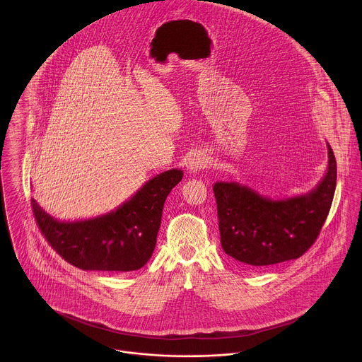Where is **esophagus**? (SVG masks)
Wrapping results in <instances>:
<instances>
[{"label": "esophagus", "instance_id": "1", "mask_svg": "<svg viewBox=\"0 0 362 362\" xmlns=\"http://www.w3.org/2000/svg\"><path fill=\"white\" fill-rule=\"evenodd\" d=\"M206 165H208V160L202 154L197 153V154L192 156V158L189 160V163H187V168L192 173H197L199 170L204 169Z\"/></svg>", "mask_w": 362, "mask_h": 362}]
</instances>
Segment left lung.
Wrapping results in <instances>:
<instances>
[{"label": "left lung", "mask_w": 362, "mask_h": 362, "mask_svg": "<svg viewBox=\"0 0 362 362\" xmlns=\"http://www.w3.org/2000/svg\"><path fill=\"white\" fill-rule=\"evenodd\" d=\"M329 165L321 183L307 194L271 200L238 182H216L221 245L241 264L264 268L300 258L315 243L330 211L337 168L327 144Z\"/></svg>", "instance_id": "1"}]
</instances>
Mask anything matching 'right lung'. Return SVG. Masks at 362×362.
<instances>
[{"instance_id":"right-lung-1","label":"right lung","mask_w":362,"mask_h":362,"mask_svg":"<svg viewBox=\"0 0 362 362\" xmlns=\"http://www.w3.org/2000/svg\"><path fill=\"white\" fill-rule=\"evenodd\" d=\"M182 177L180 169L160 173L117 211L94 219L59 222L36 200H32V211L45 240L74 267L83 271H137L153 255L163 202Z\"/></svg>"}]
</instances>
